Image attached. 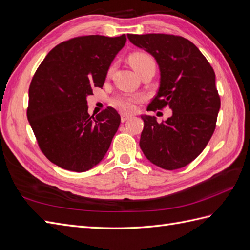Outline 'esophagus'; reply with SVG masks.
<instances>
[{"mask_svg": "<svg viewBox=\"0 0 250 250\" xmlns=\"http://www.w3.org/2000/svg\"><path fill=\"white\" fill-rule=\"evenodd\" d=\"M130 118L129 115H125V114H121V123H125V121Z\"/></svg>", "mask_w": 250, "mask_h": 250, "instance_id": "obj_1", "label": "esophagus"}]
</instances>
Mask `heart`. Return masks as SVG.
Returning <instances> with one entry per match:
<instances>
[{
    "instance_id": "b5f03b06",
    "label": "heart",
    "mask_w": 250,
    "mask_h": 250,
    "mask_svg": "<svg viewBox=\"0 0 250 250\" xmlns=\"http://www.w3.org/2000/svg\"><path fill=\"white\" fill-rule=\"evenodd\" d=\"M129 62L130 65L134 70L141 74L144 70L149 68H155V62L154 60L152 59L151 55H149L148 53H145V52H134L129 56ZM112 73V68L108 69L107 75ZM141 100V97L137 95H118L115 98L112 99L111 104L116 107L120 109L121 112L125 113H132L134 111V104L139 102Z\"/></svg>"
}]
</instances>
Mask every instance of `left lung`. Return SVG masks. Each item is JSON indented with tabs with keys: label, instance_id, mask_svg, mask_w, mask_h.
Returning a JSON list of instances; mask_svg holds the SVG:
<instances>
[{
	"label": "left lung",
	"instance_id": "left-lung-1",
	"mask_svg": "<svg viewBox=\"0 0 250 250\" xmlns=\"http://www.w3.org/2000/svg\"><path fill=\"white\" fill-rule=\"evenodd\" d=\"M130 42L158 62L161 80L147 111L172 109L158 123L144 115L139 146L145 156L163 169L175 170L193 162L206 148L216 126L220 98L215 72L188 39L168 34H129Z\"/></svg>",
	"mask_w": 250,
	"mask_h": 250
}]
</instances>
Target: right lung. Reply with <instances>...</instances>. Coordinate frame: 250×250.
<instances>
[{
	"mask_svg": "<svg viewBox=\"0 0 250 250\" xmlns=\"http://www.w3.org/2000/svg\"><path fill=\"white\" fill-rule=\"evenodd\" d=\"M125 35L80 36L57 44L40 63L28 89L27 119L46 159L83 172L100 163L120 125L108 106L96 117L86 97L101 87Z\"/></svg>",
	"mask_w": 250,
	"mask_h": 250,
	"instance_id": "1",
	"label": "right lung"
}]
</instances>
